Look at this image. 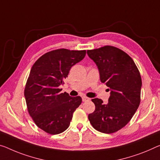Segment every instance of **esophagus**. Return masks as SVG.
<instances>
[{"label": "esophagus", "mask_w": 160, "mask_h": 160, "mask_svg": "<svg viewBox=\"0 0 160 160\" xmlns=\"http://www.w3.org/2000/svg\"><path fill=\"white\" fill-rule=\"evenodd\" d=\"M90 100V98H88V97H82V101L83 102H88V101H89Z\"/></svg>", "instance_id": "esophagus-1"}]
</instances>
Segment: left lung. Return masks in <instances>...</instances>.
<instances>
[{
  "instance_id": "obj_1",
  "label": "left lung",
  "mask_w": 160,
  "mask_h": 160,
  "mask_svg": "<svg viewBox=\"0 0 160 160\" xmlns=\"http://www.w3.org/2000/svg\"><path fill=\"white\" fill-rule=\"evenodd\" d=\"M98 66L100 80L109 87V102L92 99L94 112L88 116L94 128L105 134L114 133L126 126L141 101L142 78L134 61L121 49L112 46L87 50Z\"/></svg>"
}]
</instances>
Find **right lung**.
Masks as SVG:
<instances>
[{
    "instance_id": "obj_1",
    "label": "right lung",
    "mask_w": 160,
    "mask_h": 160,
    "mask_svg": "<svg viewBox=\"0 0 160 160\" xmlns=\"http://www.w3.org/2000/svg\"><path fill=\"white\" fill-rule=\"evenodd\" d=\"M85 55L86 50L58 48L44 53L32 66L24 89L27 109L36 126L48 134L64 132L82 104L81 97L61 93L59 86Z\"/></svg>"
}]
</instances>
